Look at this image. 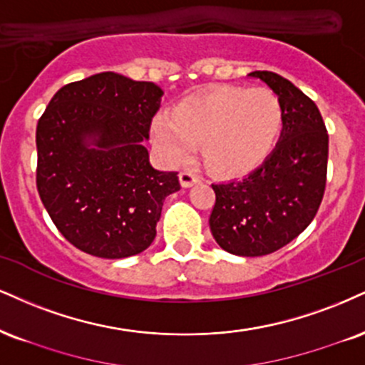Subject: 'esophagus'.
Listing matches in <instances>:
<instances>
[{
  "label": "esophagus",
  "instance_id": "1",
  "mask_svg": "<svg viewBox=\"0 0 365 365\" xmlns=\"http://www.w3.org/2000/svg\"><path fill=\"white\" fill-rule=\"evenodd\" d=\"M180 183H182V187H192L195 185V183L200 182V177L199 175H195L194 171H180Z\"/></svg>",
  "mask_w": 365,
  "mask_h": 365
}]
</instances>
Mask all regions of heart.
I'll return each mask as SVG.
<instances>
[{"mask_svg":"<svg viewBox=\"0 0 365 365\" xmlns=\"http://www.w3.org/2000/svg\"><path fill=\"white\" fill-rule=\"evenodd\" d=\"M284 124L280 98L269 88L219 86L182 100L153 120V139L165 160L183 163L200 143L209 170L243 173L269 155Z\"/></svg>","mask_w":365,"mask_h":365,"instance_id":"1","label":"heart"}]
</instances>
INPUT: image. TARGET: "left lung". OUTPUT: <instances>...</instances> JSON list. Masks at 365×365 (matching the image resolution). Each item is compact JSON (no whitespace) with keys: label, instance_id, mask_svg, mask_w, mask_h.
Wrapping results in <instances>:
<instances>
[{"label":"left lung","instance_id":"obj_1","mask_svg":"<svg viewBox=\"0 0 365 365\" xmlns=\"http://www.w3.org/2000/svg\"><path fill=\"white\" fill-rule=\"evenodd\" d=\"M280 98L282 134L247 177L212 183L210 232L226 252L263 257L291 243L313 221L327 188L328 134L309 96L272 71H253Z\"/></svg>","mask_w":365,"mask_h":365}]
</instances>
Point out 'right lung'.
Here are the masks:
<instances>
[{
	"instance_id": "obj_1",
	"label": "right lung",
	"mask_w": 365,
	"mask_h": 365,
	"mask_svg": "<svg viewBox=\"0 0 365 365\" xmlns=\"http://www.w3.org/2000/svg\"><path fill=\"white\" fill-rule=\"evenodd\" d=\"M161 95L151 81L98 73L64 85L38 118V195L81 252L125 258L155 240L165 199L180 190L177 171L153 168L143 144Z\"/></svg>"
}]
</instances>
